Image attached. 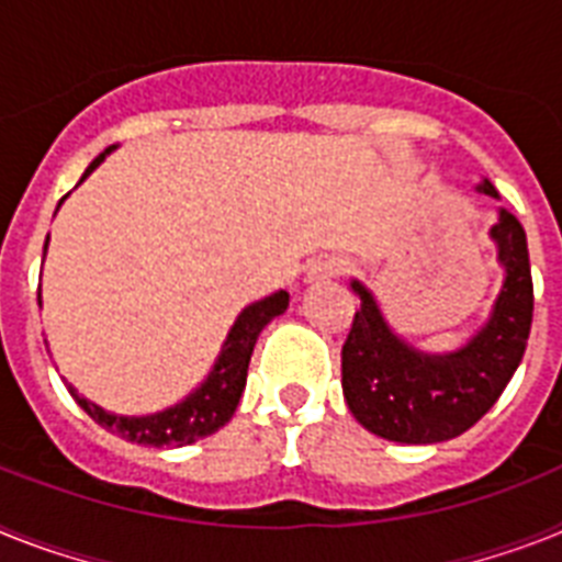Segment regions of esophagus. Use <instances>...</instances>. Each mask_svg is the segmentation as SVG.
<instances>
[{
    "mask_svg": "<svg viewBox=\"0 0 562 562\" xmlns=\"http://www.w3.org/2000/svg\"><path fill=\"white\" fill-rule=\"evenodd\" d=\"M347 270V263L341 258H322V261H313L307 270L310 281L315 278H333V276H341Z\"/></svg>",
    "mask_w": 562,
    "mask_h": 562,
    "instance_id": "1",
    "label": "esophagus"
}]
</instances>
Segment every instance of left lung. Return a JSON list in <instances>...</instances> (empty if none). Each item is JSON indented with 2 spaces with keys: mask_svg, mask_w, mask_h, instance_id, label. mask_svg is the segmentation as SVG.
Wrapping results in <instances>:
<instances>
[{
  "mask_svg": "<svg viewBox=\"0 0 562 562\" xmlns=\"http://www.w3.org/2000/svg\"><path fill=\"white\" fill-rule=\"evenodd\" d=\"M476 192L497 198L491 180ZM503 267V286L488 322L451 353H425L393 333L379 301L361 281H350L361 299L350 336L341 347V391L359 425L405 445H434L465 434L488 414L526 353L535 286L526 229L499 209L491 226Z\"/></svg>",
  "mask_w": 562,
  "mask_h": 562,
  "instance_id": "8db88e82",
  "label": "left lung"
}]
</instances>
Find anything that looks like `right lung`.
Segmentation results:
<instances>
[{"label": "right lung", "mask_w": 562, "mask_h": 562, "mask_svg": "<svg viewBox=\"0 0 562 562\" xmlns=\"http://www.w3.org/2000/svg\"><path fill=\"white\" fill-rule=\"evenodd\" d=\"M117 146H109L100 157L91 160V166L86 169L82 180L103 164L105 155H111ZM59 209V206H57ZM45 249H48V238H45ZM42 304V295H40ZM290 307V292L278 290L272 295L261 301H252L249 307H244L235 318V324L226 333V341L217 353L215 364L209 370V375L203 379L192 393L180 398L178 405L166 407V411H157V414L146 416H120L111 414L105 407L88 402L86 396L77 393L74 384L65 382L68 393L74 396V402L86 411L91 419L100 425V428L117 434L120 439L134 445H151V448H171V445H192L198 439L215 434L232 419L235 407L240 402V393L247 387V370L249 359H252V347L261 336V330L267 324L281 315Z\"/></svg>", "instance_id": "add662e5"}]
</instances>
